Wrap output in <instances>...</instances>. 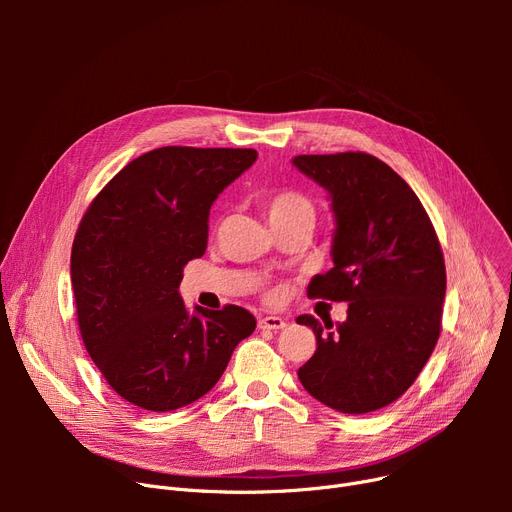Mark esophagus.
I'll return each instance as SVG.
<instances>
[{"mask_svg": "<svg viewBox=\"0 0 512 512\" xmlns=\"http://www.w3.org/2000/svg\"><path fill=\"white\" fill-rule=\"evenodd\" d=\"M257 326H259V330H282V328H286V321L282 317L270 315V317H261L257 321Z\"/></svg>", "mask_w": 512, "mask_h": 512, "instance_id": "34e87169", "label": "esophagus"}]
</instances>
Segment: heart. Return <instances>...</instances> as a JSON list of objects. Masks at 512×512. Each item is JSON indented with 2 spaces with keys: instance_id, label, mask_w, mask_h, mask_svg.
Wrapping results in <instances>:
<instances>
[{
  "instance_id": "obj_1",
  "label": "heart",
  "mask_w": 512,
  "mask_h": 512,
  "mask_svg": "<svg viewBox=\"0 0 512 512\" xmlns=\"http://www.w3.org/2000/svg\"><path fill=\"white\" fill-rule=\"evenodd\" d=\"M265 213L272 226H278L299 218V215H313V205L299 193L284 191L265 199Z\"/></svg>"
}]
</instances>
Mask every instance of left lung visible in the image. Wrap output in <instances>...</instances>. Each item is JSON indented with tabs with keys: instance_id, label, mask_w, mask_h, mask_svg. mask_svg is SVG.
Returning a JSON list of instances; mask_svg holds the SVG:
<instances>
[{
	"instance_id": "1",
	"label": "left lung",
	"mask_w": 512,
	"mask_h": 512,
	"mask_svg": "<svg viewBox=\"0 0 512 512\" xmlns=\"http://www.w3.org/2000/svg\"><path fill=\"white\" fill-rule=\"evenodd\" d=\"M292 166L326 188L336 224L334 267L313 276L307 294L348 303L336 328L297 319L317 340L299 380L334 411H378L409 390L438 342L446 294L438 236L413 188L378 157L297 155Z\"/></svg>"
}]
</instances>
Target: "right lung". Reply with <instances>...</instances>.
Listing matches in <instances>:
<instances>
[{
    "instance_id": "obj_1",
    "label": "right lung",
    "mask_w": 512,
    "mask_h": 512,
    "mask_svg": "<svg viewBox=\"0 0 512 512\" xmlns=\"http://www.w3.org/2000/svg\"><path fill=\"white\" fill-rule=\"evenodd\" d=\"M255 159V149H153L105 184L78 226V328L107 384L134 407L191 405L257 326L236 305L188 311L178 290L182 267L207 249L213 201Z\"/></svg>"
}]
</instances>
